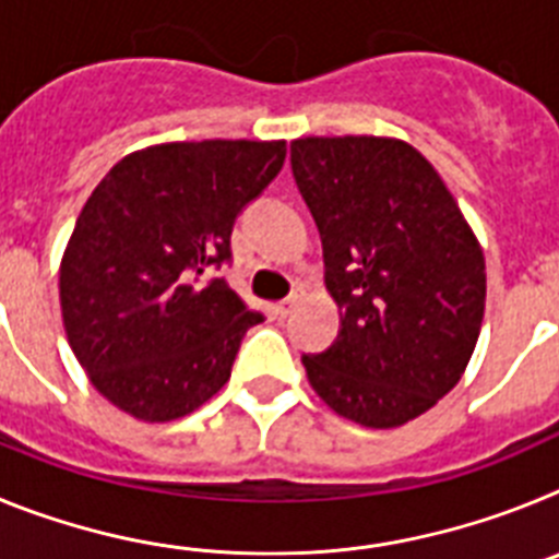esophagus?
Instances as JSON below:
<instances>
[{
  "label": "esophagus",
  "instance_id": "1",
  "mask_svg": "<svg viewBox=\"0 0 559 559\" xmlns=\"http://www.w3.org/2000/svg\"><path fill=\"white\" fill-rule=\"evenodd\" d=\"M299 299H302V296L299 294H294V296H288V299H283V302H276V316H288L290 310L296 308V305H299Z\"/></svg>",
  "mask_w": 559,
  "mask_h": 559
}]
</instances>
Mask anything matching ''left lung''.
I'll return each instance as SVG.
<instances>
[{
	"mask_svg": "<svg viewBox=\"0 0 559 559\" xmlns=\"http://www.w3.org/2000/svg\"><path fill=\"white\" fill-rule=\"evenodd\" d=\"M290 167L324 249L338 338L302 355L310 386L367 428L445 397L476 349L484 251L431 162L392 136H305Z\"/></svg>",
	"mask_w": 559,
	"mask_h": 559,
	"instance_id": "left-lung-1",
	"label": "left lung"
}]
</instances>
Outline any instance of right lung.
<instances>
[{"label":"right lung","mask_w":559,"mask_h":559,"mask_svg":"<svg viewBox=\"0 0 559 559\" xmlns=\"http://www.w3.org/2000/svg\"><path fill=\"white\" fill-rule=\"evenodd\" d=\"M285 140L165 142L88 195L61 257V316L92 386L142 423L204 406L263 313L210 271L235 218L283 170Z\"/></svg>","instance_id":"add662e5"}]
</instances>
